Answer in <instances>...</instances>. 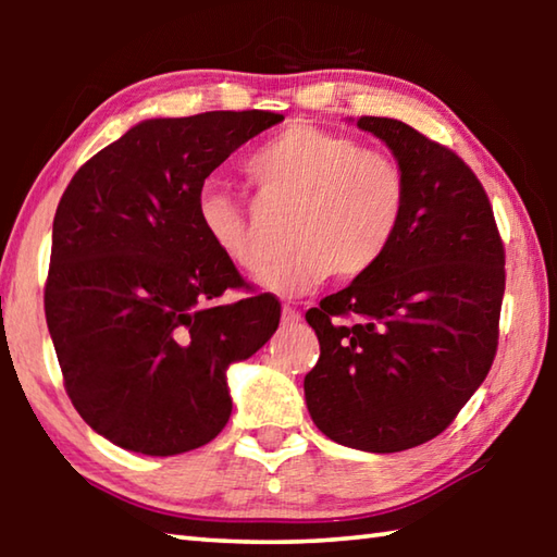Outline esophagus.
<instances>
[{
	"label": "esophagus",
	"instance_id": "obj_1",
	"mask_svg": "<svg viewBox=\"0 0 557 557\" xmlns=\"http://www.w3.org/2000/svg\"><path fill=\"white\" fill-rule=\"evenodd\" d=\"M301 322V312L297 307H292V305H285L282 307V324H299Z\"/></svg>",
	"mask_w": 557,
	"mask_h": 557
}]
</instances>
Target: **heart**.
Listing matches in <instances>:
<instances>
[{
	"mask_svg": "<svg viewBox=\"0 0 557 557\" xmlns=\"http://www.w3.org/2000/svg\"><path fill=\"white\" fill-rule=\"evenodd\" d=\"M245 174L268 209L292 211L295 248L260 277L275 295H301L329 275H366L391 250L408 211L410 184L398 159L305 122L268 139ZM196 215L225 260L250 275L265 270L270 250L256 206L203 186Z\"/></svg>",
	"mask_w": 557,
	"mask_h": 557,
	"instance_id": "b5f03b06",
	"label": "heart"
}]
</instances>
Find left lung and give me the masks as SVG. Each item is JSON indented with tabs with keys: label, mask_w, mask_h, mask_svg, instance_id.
Listing matches in <instances>:
<instances>
[{
	"label": "left lung",
	"mask_w": 557,
	"mask_h": 557,
	"mask_svg": "<svg viewBox=\"0 0 557 557\" xmlns=\"http://www.w3.org/2000/svg\"><path fill=\"white\" fill-rule=\"evenodd\" d=\"M398 157L410 199L383 260L309 309L314 425L338 445L403 451L445 432L498 346L506 250L492 201L449 147L400 120L358 117Z\"/></svg>",
	"instance_id": "8db88e82"
}]
</instances>
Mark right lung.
I'll return each mask as SVG.
<instances>
[{
    "instance_id": "add662e5",
    "label": "right lung",
    "mask_w": 557,
    "mask_h": 557,
    "mask_svg": "<svg viewBox=\"0 0 557 557\" xmlns=\"http://www.w3.org/2000/svg\"><path fill=\"white\" fill-rule=\"evenodd\" d=\"M282 120L213 110L139 122L65 186L46 324L73 408L112 445L169 457L211 442L233 410L228 366L277 332L280 305L213 248L196 196ZM228 288L244 297L219 302Z\"/></svg>"
}]
</instances>
